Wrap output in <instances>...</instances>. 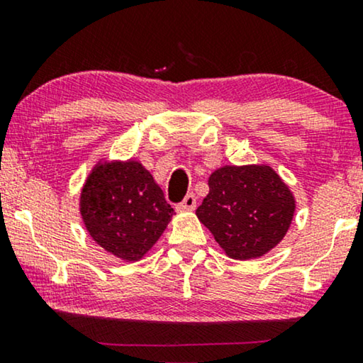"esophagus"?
Returning <instances> with one entry per match:
<instances>
[{
    "label": "esophagus",
    "mask_w": 363,
    "mask_h": 363,
    "mask_svg": "<svg viewBox=\"0 0 363 363\" xmlns=\"http://www.w3.org/2000/svg\"><path fill=\"white\" fill-rule=\"evenodd\" d=\"M196 208V196L193 195V193H188V195L183 198V201L178 205V210H186V211H191Z\"/></svg>",
    "instance_id": "1"
}]
</instances>
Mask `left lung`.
Masks as SVG:
<instances>
[{"mask_svg": "<svg viewBox=\"0 0 363 363\" xmlns=\"http://www.w3.org/2000/svg\"><path fill=\"white\" fill-rule=\"evenodd\" d=\"M208 186L196 216L233 259L259 257L286 236L294 196L271 167H223Z\"/></svg>", "mask_w": 363, "mask_h": 363, "instance_id": "8db88e82", "label": "left lung"}]
</instances>
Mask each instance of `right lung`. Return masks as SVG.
Instances as JSON below:
<instances>
[{
    "label": "right lung",
    "mask_w": 363,
    "mask_h": 363,
    "mask_svg": "<svg viewBox=\"0 0 363 363\" xmlns=\"http://www.w3.org/2000/svg\"><path fill=\"white\" fill-rule=\"evenodd\" d=\"M173 213L150 172L135 160L97 165L81 193L89 235L123 261L140 259L165 231Z\"/></svg>",
    "instance_id": "1"
}]
</instances>
